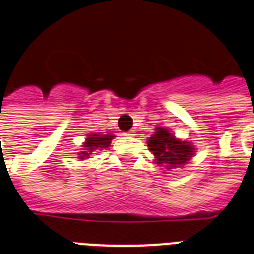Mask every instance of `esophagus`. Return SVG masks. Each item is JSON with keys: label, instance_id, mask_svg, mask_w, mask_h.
Instances as JSON below:
<instances>
[{"label": "esophagus", "instance_id": "1", "mask_svg": "<svg viewBox=\"0 0 254 254\" xmlns=\"http://www.w3.org/2000/svg\"><path fill=\"white\" fill-rule=\"evenodd\" d=\"M125 136H127V137H132V136H134V130H130V132L125 133Z\"/></svg>", "mask_w": 254, "mask_h": 254}]
</instances>
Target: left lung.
<instances>
[{
  "mask_svg": "<svg viewBox=\"0 0 254 254\" xmlns=\"http://www.w3.org/2000/svg\"><path fill=\"white\" fill-rule=\"evenodd\" d=\"M148 149L155 156V163L167 171L179 168L195 156V146L187 140H180L165 127H157L155 134L148 138Z\"/></svg>",
  "mask_w": 254,
  "mask_h": 254,
  "instance_id": "1",
  "label": "left lung"
}]
</instances>
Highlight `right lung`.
Instances as JSON below:
<instances>
[{
	"label": "right lung",
	"mask_w": 254,
	"mask_h": 254,
	"mask_svg": "<svg viewBox=\"0 0 254 254\" xmlns=\"http://www.w3.org/2000/svg\"><path fill=\"white\" fill-rule=\"evenodd\" d=\"M114 134L108 133V134H99V133H91L89 136L86 137L83 145L80 148V152L78 153V159L80 160H86L89 159L90 156L94 155L95 152L102 151L110 146V142L114 138Z\"/></svg>",
	"instance_id": "right-lung-1"
}]
</instances>
